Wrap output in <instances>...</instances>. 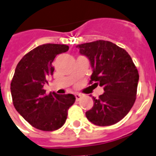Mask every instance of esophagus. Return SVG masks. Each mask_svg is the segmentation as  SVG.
<instances>
[{
	"instance_id": "obj_1",
	"label": "esophagus",
	"mask_w": 156,
	"mask_h": 156,
	"mask_svg": "<svg viewBox=\"0 0 156 156\" xmlns=\"http://www.w3.org/2000/svg\"><path fill=\"white\" fill-rule=\"evenodd\" d=\"M75 98H76V100H77V101H79V100L81 99L82 95L79 94H75Z\"/></svg>"
}]
</instances>
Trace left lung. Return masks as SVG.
Listing matches in <instances>:
<instances>
[{
	"label": "left lung",
	"instance_id": "1",
	"mask_svg": "<svg viewBox=\"0 0 156 156\" xmlns=\"http://www.w3.org/2000/svg\"><path fill=\"white\" fill-rule=\"evenodd\" d=\"M89 59L93 73L90 83L104 88L86 117L98 126L118 123L133 107L137 94L139 73L127 51L111 41L98 40L77 46Z\"/></svg>",
	"mask_w": 156,
	"mask_h": 156
}]
</instances>
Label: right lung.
<instances>
[{
  "instance_id": "1",
  "label": "right lung",
  "mask_w": 156,
  "mask_h": 156,
  "mask_svg": "<svg viewBox=\"0 0 156 156\" xmlns=\"http://www.w3.org/2000/svg\"><path fill=\"white\" fill-rule=\"evenodd\" d=\"M63 44L38 46L19 62L11 83L14 107L32 126L43 131L58 129L64 124L68 108L74 104V95L46 94L43 86L53 74L56 56L68 51Z\"/></svg>"
}]
</instances>
